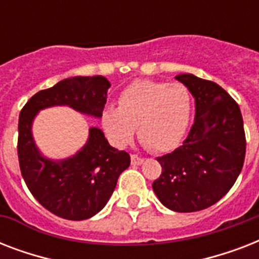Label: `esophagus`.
Masks as SVG:
<instances>
[{
	"mask_svg": "<svg viewBox=\"0 0 259 259\" xmlns=\"http://www.w3.org/2000/svg\"><path fill=\"white\" fill-rule=\"evenodd\" d=\"M144 161H145V160L141 157H138L137 154H132V164H133V165H141Z\"/></svg>",
	"mask_w": 259,
	"mask_h": 259,
	"instance_id": "esophagus-1",
	"label": "esophagus"
}]
</instances>
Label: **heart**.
Listing matches in <instances>:
<instances>
[{
    "mask_svg": "<svg viewBox=\"0 0 259 259\" xmlns=\"http://www.w3.org/2000/svg\"><path fill=\"white\" fill-rule=\"evenodd\" d=\"M118 107L102 113V126L118 146L127 145L137 127L148 149L164 153L175 149L188 129L191 94L181 83L136 80L118 97Z\"/></svg>",
    "mask_w": 259,
    "mask_h": 259,
    "instance_id": "heart-1",
    "label": "heart"
}]
</instances>
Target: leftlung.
<instances>
[{
  "label": "left lung",
  "mask_w": 259,
  "mask_h": 259,
  "mask_svg": "<svg viewBox=\"0 0 259 259\" xmlns=\"http://www.w3.org/2000/svg\"><path fill=\"white\" fill-rule=\"evenodd\" d=\"M176 79L195 98V122L183 145L157 158L162 173L152 187L166 208L195 212L221 200L237 181L245 130L239 106L219 84L192 74Z\"/></svg>",
  "instance_id": "8db88e82"
}]
</instances>
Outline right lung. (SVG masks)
I'll return each instance as SVG.
<instances>
[{"instance_id":"obj_1","label":"right lung","mask_w":259,"mask_h":259,"mask_svg":"<svg viewBox=\"0 0 259 259\" xmlns=\"http://www.w3.org/2000/svg\"><path fill=\"white\" fill-rule=\"evenodd\" d=\"M109 87L101 75L64 79L34 94L20 113L17 153L24 181L44 208L63 219L84 221L99 212L129 168L130 156L110 145L101 129L90 127L82 149L64 160H51L34 144L32 123L40 110L54 106L101 118Z\"/></svg>"}]
</instances>
